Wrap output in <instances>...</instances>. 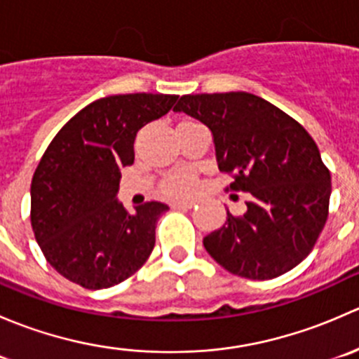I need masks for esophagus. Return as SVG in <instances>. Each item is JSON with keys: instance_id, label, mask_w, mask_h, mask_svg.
Segmentation results:
<instances>
[{"instance_id": "esophagus-1", "label": "esophagus", "mask_w": 359, "mask_h": 359, "mask_svg": "<svg viewBox=\"0 0 359 359\" xmlns=\"http://www.w3.org/2000/svg\"><path fill=\"white\" fill-rule=\"evenodd\" d=\"M196 205V201H175L172 203V208H193V206Z\"/></svg>"}]
</instances>
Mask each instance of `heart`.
Here are the masks:
<instances>
[{"label": "heart", "mask_w": 359, "mask_h": 359, "mask_svg": "<svg viewBox=\"0 0 359 359\" xmlns=\"http://www.w3.org/2000/svg\"><path fill=\"white\" fill-rule=\"evenodd\" d=\"M198 180L196 175L189 170H180V172L172 173L166 177L161 182L159 189H161L163 196L170 198V200H180L196 191Z\"/></svg>", "instance_id": "b5f03b06"}]
</instances>
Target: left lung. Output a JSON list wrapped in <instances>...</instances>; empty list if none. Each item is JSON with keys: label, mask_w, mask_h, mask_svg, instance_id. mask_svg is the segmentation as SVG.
<instances>
[{"label": "left lung", "mask_w": 359, "mask_h": 359, "mask_svg": "<svg viewBox=\"0 0 359 359\" xmlns=\"http://www.w3.org/2000/svg\"><path fill=\"white\" fill-rule=\"evenodd\" d=\"M213 135L226 191L250 193L247 212L203 238L217 264L248 280H273L299 266L328 217L330 170L299 121L247 92L182 95L173 107Z\"/></svg>", "instance_id": "8db88e82"}]
</instances>
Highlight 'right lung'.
Here are the masks:
<instances>
[{
    "instance_id": "obj_1",
    "label": "right lung",
    "mask_w": 359,
    "mask_h": 359,
    "mask_svg": "<svg viewBox=\"0 0 359 359\" xmlns=\"http://www.w3.org/2000/svg\"><path fill=\"white\" fill-rule=\"evenodd\" d=\"M179 95L126 93L95 100L59 130L31 182V226L46 262L72 283L100 290L144 266L168 206L147 201L128 213L116 200L137 132Z\"/></svg>"
}]
</instances>
